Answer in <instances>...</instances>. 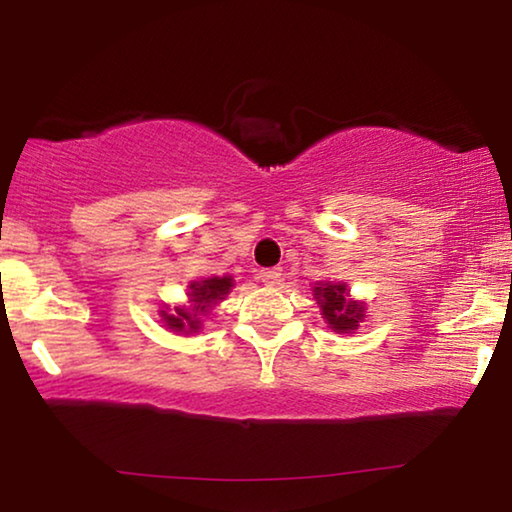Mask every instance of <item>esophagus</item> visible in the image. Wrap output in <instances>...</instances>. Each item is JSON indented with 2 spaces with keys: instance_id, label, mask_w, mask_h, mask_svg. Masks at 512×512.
I'll return each instance as SVG.
<instances>
[{
  "instance_id": "34e87169",
  "label": "esophagus",
  "mask_w": 512,
  "mask_h": 512,
  "mask_svg": "<svg viewBox=\"0 0 512 512\" xmlns=\"http://www.w3.org/2000/svg\"><path fill=\"white\" fill-rule=\"evenodd\" d=\"M280 276H283V273H280V269H264V271H259V280H262V283L269 285V287L278 285L280 283Z\"/></svg>"
}]
</instances>
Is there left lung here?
<instances>
[{
	"mask_svg": "<svg viewBox=\"0 0 512 512\" xmlns=\"http://www.w3.org/2000/svg\"><path fill=\"white\" fill-rule=\"evenodd\" d=\"M315 301L320 304L322 318L338 334H350L359 327L364 318V306L359 301L348 299V285L345 283H322L315 287Z\"/></svg>",
	"mask_w": 512,
	"mask_h": 512,
	"instance_id": "8db88e82",
	"label": "left lung"
}]
</instances>
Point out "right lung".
<instances>
[{
    "instance_id": "add662e5",
    "label": "right lung",
    "mask_w": 512,
    "mask_h": 512,
    "mask_svg": "<svg viewBox=\"0 0 512 512\" xmlns=\"http://www.w3.org/2000/svg\"><path fill=\"white\" fill-rule=\"evenodd\" d=\"M234 287V280L229 276H213L206 280H194L190 283V292H187V306H176L174 311H160L164 327L171 331H183V334H192V331L201 329V318L211 311V308L222 301Z\"/></svg>"
}]
</instances>
